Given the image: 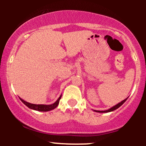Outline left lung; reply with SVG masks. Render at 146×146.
Instances as JSON below:
<instances>
[{
	"instance_id": "obj_1",
	"label": "left lung",
	"mask_w": 146,
	"mask_h": 146,
	"mask_svg": "<svg viewBox=\"0 0 146 146\" xmlns=\"http://www.w3.org/2000/svg\"><path fill=\"white\" fill-rule=\"evenodd\" d=\"M127 99H128V98H127L126 99H125L124 100H123V101L120 102V103H119L118 104L112 107L111 108H110V109H108V110H102V111H101V110H95V112H98V113H108V112L113 111V110H116V109H117V108H119V107L121 106L122 104H123L124 103V102H125V101H126Z\"/></svg>"
}]
</instances>
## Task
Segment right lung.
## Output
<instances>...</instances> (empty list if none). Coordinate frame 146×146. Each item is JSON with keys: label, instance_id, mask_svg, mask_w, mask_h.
<instances>
[{"label": "right lung", "instance_id": "1", "mask_svg": "<svg viewBox=\"0 0 146 146\" xmlns=\"http://www.w3.org/2000/svg\"><path fill=\"white\" fill-rule=\"evenodd\" d=\"M61 96L58 99V100L55 102L54 104H51V105H44V104H31V103H29V102H27L24 101L23 100H22L21 98V100L22 102H23V103L25 104V105L27 106V107H29V108H31V109H33V110H38V111H42V112H46V111H49V110H51L53 109H54V108H56L57 106H58V104H59L60 102V100L61 99Z\"/></svg>", "mask_w": 146, "mask_h": 146}]
</instances>
